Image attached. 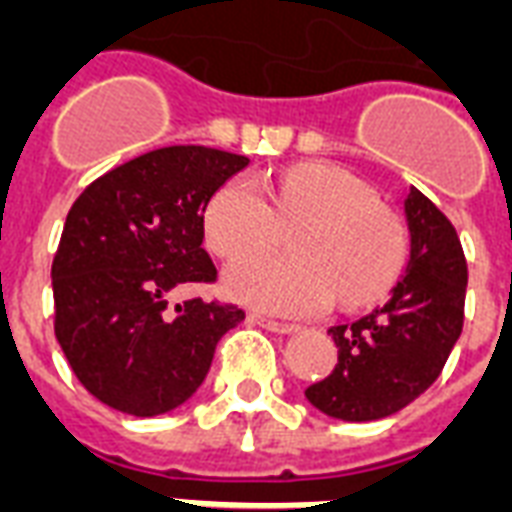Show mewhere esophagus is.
Returning <instances> with one entry per match:
<instances>
[{
    "label": "esophagus",
    "mask_w": 512,
    "mask_h": 512,
    "mask_svg": "<svg viewBox=\"0 0 512 512\" xmlns=\"http://www.w3.org/2000/svg\"><path fill=\"white\" fill-rule=\"evenodd\" d=\"M249 322L252 325H260L265 327V330H271V333H295L298 330V325H292V322H279V319H271V317H265V314H260V311H249Z\"/></svg>",
    "instance_id": "1"
}]
</instances>
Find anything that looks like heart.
<instances>
[{"instance_id": "heart-1", "label": "heart", "mask_w": 512, "mask_h": 512, "mask_svg": "<svg viewBox=\"0 0 512 512\" xmlns=\"http://www.w3.org/2000/svg\"><path fill=\"white\" fill-rule=\"evenodd\" d=\"M295 257H244L225 271V292L249 306L306 317L341 300L343 308L376 303L403 268L400 225L376 190L333 163H300L268 193L255 179H233L206 206L209 247L225 260L273 247L284 228Z\"/></svg>"}]
</instances>
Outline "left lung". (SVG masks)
I'll return each mask as SVG.
<instances>
[{
	"label": "left lung",
	"mask_w": 512,
	"mask_h": 512,
	"mask_svg": "<svg viewBox=\"0 0 512 512\" xmlns=\"http://www.w3.org/2000/svg\"><path fill=\"white\" fill-rule=\"evenodd\" d=\"M411 260L392 298L354 325L330 327L333 373L306 389L308 403L343 421L403 411L443 373L464 325L467 260L446 214L411 187L405 198Z\"/></svg>",
	"instance_id": "1"
}]
</instances>
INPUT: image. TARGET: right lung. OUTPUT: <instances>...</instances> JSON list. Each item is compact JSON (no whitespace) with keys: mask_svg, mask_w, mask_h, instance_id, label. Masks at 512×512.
Returning a JSON list of instances; mask_svg holds the SVG:
<instances>
[{"mask_svg":"<svg viewBox=\"0 0 512 512\" xmlns=\"http://www.w3.org/2000/svg\"><path fill=\"white\" fill-rule=\"evenodd\" d=\"M249 163L204 144L144 152L85 187L53 257L56 338L77 381L115 411L158 416L204 384L214 349L244 308L190 298L217 282L204 249L212 195Z\"/></svg>","mask_w":512,"mask_h":512,"instance_id":"add662e5","label":"right lung"}]
</instances>
